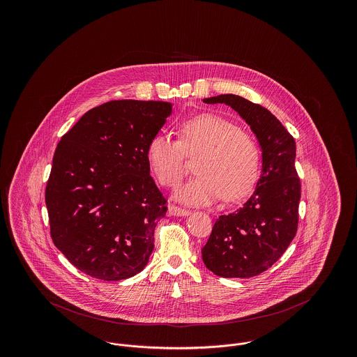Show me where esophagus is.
I'll return each mask as SVG.
<instances>
[{
  "instance_id": "obj_1",
  "label": "esophagus",
  "mask_w": 357,
  "mask_h": 357,
  "mask_svg": "<svg viewBox=\"0 0 357 357\" xmlns=\"http://www.w3.org/2000/svg\"><path fill=\"white\" fill-rule=\"evenodd\" d=\"M190 214V211L186 208H182V207H178L175 204H170L169 206V215H174V217H186Z\"/></svg>"
}]
</instances>
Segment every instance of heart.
Listing matches in <instances>:
<instances>
[{"label": "heart", "mask_w": 357, "mask_h": 357, "mask_svg": "<svg viewBox=\"0 0 357 357\" xmlns=\"http://www.w3.org/2000/svg\"><path fill=\"white\" fill-rule=\"evenodd\" d=\"M181 142L167 134L153 135L147 146V162L160 185L175 187L185 176V153H199L198 172L175 192L187 204L204 206L245 197L258 175L259 153L255 139L234 123L204 114L179 127Z\"/></svg>", "instance_id": "b5f03b06"}]
</instances>
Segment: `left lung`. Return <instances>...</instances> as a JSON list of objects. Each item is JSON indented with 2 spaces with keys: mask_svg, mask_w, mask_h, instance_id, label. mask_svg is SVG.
<instances>
[{
  "mask_svg": "<svg viewBox=\"0 0 357 357\" xmlns=\"http://www.w3.org/2000/svg\"><path fill=\"white\" fill-rule=\"evenodd\" d=\"M204 102L226 104L246 121L261 150V174L243 206L215 221L202 259L220 277H255L285 253L297 231L301 186L296 143L271 111L241 96L226 93Z\"/></svg>",
  "mask_w": 357,
  "mask_h": 357,
  "instance_id": "8db88e82",
  "label": "left lung"
}]
</instances>
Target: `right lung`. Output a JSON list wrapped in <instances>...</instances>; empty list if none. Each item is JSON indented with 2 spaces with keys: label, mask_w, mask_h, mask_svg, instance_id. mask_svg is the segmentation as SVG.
Returning a JSON list of instances; mask_svg holds the SVG:
<instances>
[{
  "label": "right lung",
  "mask_w": 357,
  "mask_h": 357,
  "mask_svg": "<svg viewBox=\"0 0 357 357\" xmlns=\"http://www.w3.org/2000/svg\"><path fill=\"white\" fill-rule=\"evenodd\" d=\"M172 102L114 100L89 109L57 144L45 190L56 248L80 272L104 281L142 272L166 215L147 146Z\"/></svg>",
  "instance_id": "add662e5"
}]
</instances>
